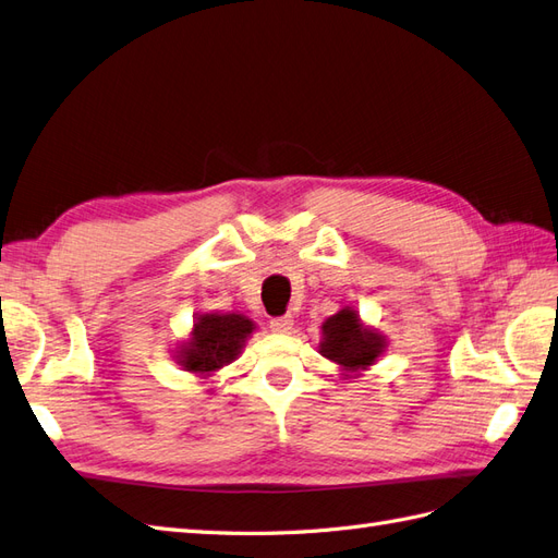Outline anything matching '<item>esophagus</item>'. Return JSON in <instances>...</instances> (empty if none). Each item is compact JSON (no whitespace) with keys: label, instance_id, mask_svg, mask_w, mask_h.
<instances>
[{"label":"esophagus","instance_id":"1","mask_svg":"<svg viewBox=\"0 0 558 558\" xmlns=\"http://www.w3.org/2000/svg\"><path fill=\"white\" fill-rule=\"evenodd\" d=\"M292 325H294L292 315H280V317H274V320H270V331H276V333H290V331H292Z\"/></svg>","mask_w":558,"mask_h":558}]
</instances>
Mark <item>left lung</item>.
Returning a JSON list of instances; mask_svg holds the SVG:
<instances>
[{"mask_svg":"<svg viewBox=\"0 0 558 558\" xmlns=\"http://www.w3.org/2000/svg\"><path fill=\"white\" fill-rule=\"evenodd\" d=\"M386 337L360 320L355 308L343 306L323 323L320 353L337 362L345 378H357L384 355Z\"/></svg>","mask_w":558,"mask_h":558,"instance_id":"8db88e82","label":"left lung"}]
</instances>
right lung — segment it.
Instances as JSON below:
<instances>
[{"label": "right lung", "mask_w": 558, "mask_h": 558, "mask_svg": "<svg viewBox=\"0 0 558 558\" xmlns=\"http://www.w3.org/2000/svg\"><path fill=\"white\" fill-rule=\"evenodd\" d=\"M252 331L254 323L243 313H201L174 360L184 372L208 378L241 355Z\"/></svg>", "instance_id": "obj_1"}]
</instances>
